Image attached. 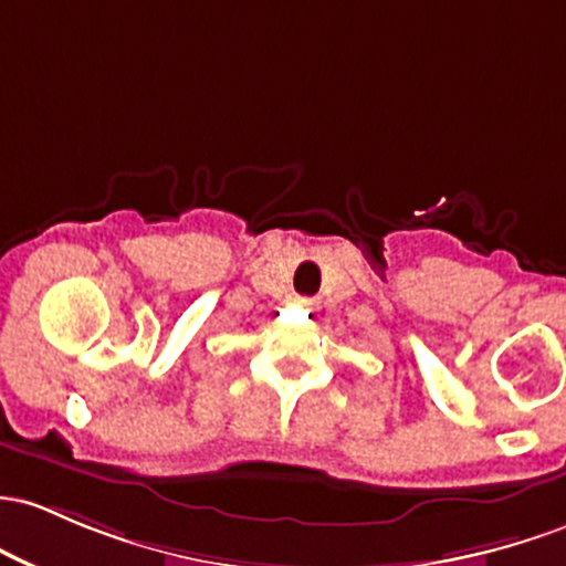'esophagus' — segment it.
<instances>
[{"label":"esophagus","mask_w":566,"mask_h":566,"mask_svg":"<svg viewBox=\"0 0 566 566\" xmlns=\"http://www.w3.org/2000/svg\"><path fill=\"white\" fill-rule=\"evenodd\" d=\"M296 304H300L302 310H307V313H315V310H317V302L310 300V296H300V300H296Z\"/></svg>","instance_id":"esophagus-1"}]
</instances>
